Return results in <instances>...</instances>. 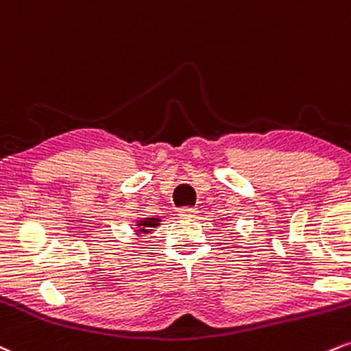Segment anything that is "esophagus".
<instances>
[{
  "label": "esophagus",
  "mask_w": 351,
  "mask_h": 351,
  "mask_svg": "<svg viewBox=\"0 0 351 351\" xmlns=\"http://www.w3.org/2000/svg\"><path fill=\"white\" fill-rule=\"evenodd\" d=\"M197 213H199V210L192 208V207H184V208L177 210V215H179L180 218H195Z\"/></svg>",
  "instance_id": "esophagus-1"
}]
</instances>
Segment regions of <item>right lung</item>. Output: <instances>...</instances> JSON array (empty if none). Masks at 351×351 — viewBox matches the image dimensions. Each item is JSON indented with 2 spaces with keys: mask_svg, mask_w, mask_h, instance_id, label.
Masks as SVG:
<instances>
[{
  "mask_svg": "<svg viewBox=\"0 0 351 351\" xmlns=\"http://www.w3.org/2000/svg\"><path fill=\"white\" fill-rule=\"evenodd\" d=\"M160 218H141V220L136 221L134 225V234L136 238H143L144 234H149L152 233V228L159 226L160 223Z\"/></svg>",
  "mask_w": 351,
  "mask_h": 351,
  "instance_id": "right-lung-1",
  "label": "right lung"
}]
</instances>
